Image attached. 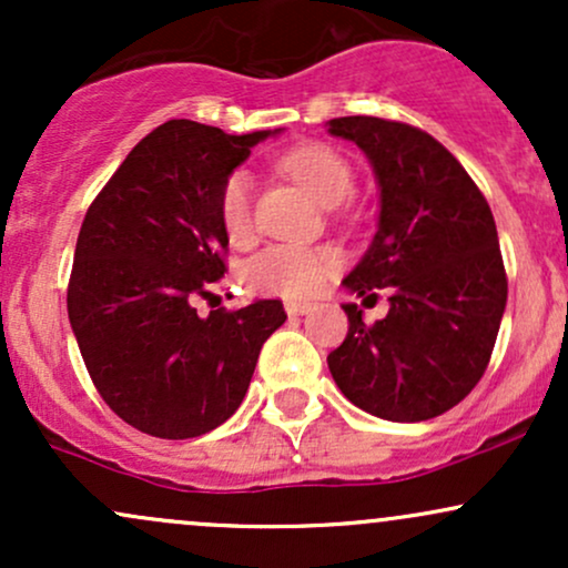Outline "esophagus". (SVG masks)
Returning <instances> with one entry per match:
<instances>
[{
	"label": "esophagus",
	"mask_w": 568,
	"mask_h": 568,
	"mask_svg": "<svg viewBox=\"0 0 568 568\" xmlns=\"http://www.w3.org/2000/svg\"><path fill=\"white\" fill-rule=\"evenodd\" d=\"M310 310H312V304H306V302H285V312H288L291 317L306 315Z\"/></svg>",
	"instance_id": "1"
}]
</instances>
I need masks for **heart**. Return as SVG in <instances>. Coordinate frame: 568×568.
Wrapping results in <instances>:
<instances>
[{"instance_id":"heart-1","label":"heart","mask_w":568,"mask_h":568,"mask_svg":"<svg viewBox=\"0 0 568 568\" xmlns=\"http://www.w3.org/2000/svg\"><path fill=\"white\" fill-rule=\"evenodd\" d=\"M283 165L325 207L347 200L355 184L347 160L328 146L296 149ZM251 186L247 171H234L221 186L219 213L230 237H245L251 230ZM336 262L331 247L270 245L245 264V283L256 293L304 298L323 288L325 277L336 270Z\"/></svg>"}]
</instances>
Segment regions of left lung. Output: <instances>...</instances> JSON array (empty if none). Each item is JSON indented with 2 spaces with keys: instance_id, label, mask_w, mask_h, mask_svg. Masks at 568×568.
<instances>
[{
  "instance_id": "obj_1",
  "label": "left lung",
  "mask_w": 568,
  "mask_h": 568,
  "mask_svg": "<svg viewBox=\"0 0 568 568\" xmlns=\"http://www.w3.org/2000/svg\"><path fill=\"white\" fill-rule=\"evenodd\" d=\"M331 135L352 141L374 168L379 219L344 291L389 312L349 331L328 355L349 403L387 422H425L465 400L480 382L507 304L497 224L465 168L425 130L379 116H336Z\"/></svg>"
}]
</instances>
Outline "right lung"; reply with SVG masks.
Here are the masks:
<instances>
[{
	"label": "right lung",
	"instance_id": "right-lung-1",
	"mask_svg": "<svg viewBox=\"0 0 568 568\" xmlns=\"http://www.w3.org/2000/svg\"><path fill=\"white\" fill-rule=\"evenodd\" d=\"M283 128L230 135L171 120L141 139L90 205L69 280V323L106 406L141 433L186 440L240 408L283 302L197 315L224 277V181Z\"/></svg>",
	"mask_w": 568,
	"mask_h": 568
}]
</instances>
